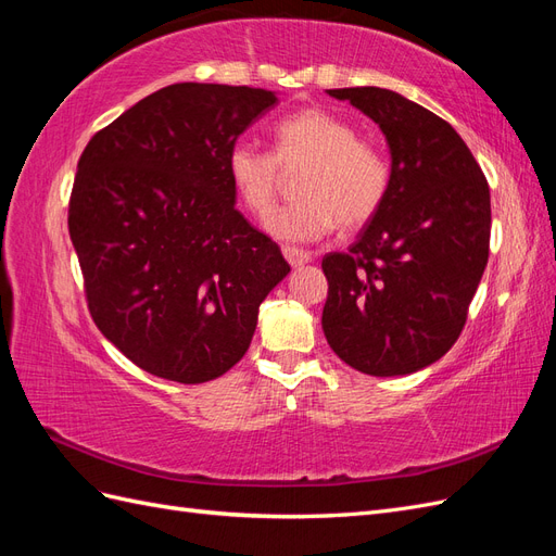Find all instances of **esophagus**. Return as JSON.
Segmentation results:
<instances>
[{"label": "esophagus", "mask_w": 556, "mask_h": 556, "mask_svg": "<svg viewBox=\"0 0 556 556\" xmlns=\"http://www.w3.org/2000/svg\"><path fill=\"white\" fill-rule=\"evenodd\" d=\"M282 255L292 266L308 264L313 260V255H311L308 250H301V248H294V245H282Z\"/></svg>", "instance_id": "obj_1"}]
</instances>
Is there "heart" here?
<instances>
[{
	"mask_svg": "<svg viewBox=\"0 0 556 556\" xmlns=\"http://www.w3.org/2000/svg\"><path fill=\"white\" fill-rule=\"evenodd\" d=\"M299 176L294 204L266 223L282 241H315L336 227L359 229L382 208L392 166L382 150L359 139L357 127L327 109L296 111L274 127V153L237 143L227 155V174L243 206L257 217L274 211L285 169Z\"/></svg>",
	"mask_w": 556,
	"mask_h": 556,
	"instance_id": "b5f03b06",
	"label": "heart"
}]
</instances>
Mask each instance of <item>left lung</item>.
I'll list each match as a JSON object with an SVG mask.
<instances>
[{
  "label": "left lung",
  "mask_w": 556,
  "mask_h": 556,
  "mask_svg": "<svg viewBox=\"0 0 556 556\" xmlns=\"http://www.w3.org/2000/svg\"><path fill=\"white\" fill-rule=\"evenodd\" d=\"M382 129L392 182L348 252H329L327 343L368 376H406L459 339L490 257V185L443 117L384 88L327 90Z\"/></svg>",
  "instance_id": "1"
}]
</instances>
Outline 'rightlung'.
<instances>
[{
    "instance_id": "right-lung-1",
    "label": "right lung",
    "mask_w": 556,
    "mask_h": 556,
    "mask_svg": "<svg viewBox=\"0 0 556 556\" xmlns=\"http://www.w3.org/2000/svg\"><path fill=\"white\" fill-rule=\"evenodd\" d=\"M278 102L262 88L176 83L99 129L78 160L70 237L88 308L143 371L220 378L250 348L260 304L290 274L237 211L227 155Z\"/></svg>"
}]
</instances>
